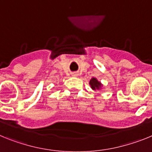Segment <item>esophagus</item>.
<instances>
[{
	"mask_svg": "<svg viewBox=\"0 0 152 152\" xmlns=\"http://www.w3.org/2000/svg\"><path fill=\"white\" fill-rule=\"evenodd\" d=\"M77 74H76V73H73V76H75V77H76V76H77Z\"/></svg>",
	"mask_w": 152,
	"mask_h": 152,
	"instance_id": "esophagus-1",
	"label": "esophagus"
}]
</instances>
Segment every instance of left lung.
<instances>
[{"instance_id": "obj_1", "label": "left lung", "mask_w": 152, "mask_h": 152, "mask_svg": "<svg viewBox=\"0 0 152 152\" xmlns=\"http://www.w3.org/2000/svg\"><path fill=\"white\" fill-rule=\"evenodd\" d=\"M90 85H91V88L93 90H96V89H100L101 88V83L99 82L97 80H96L95 77H93L91 80H90Z\"/></svg>"}]
</instances>
